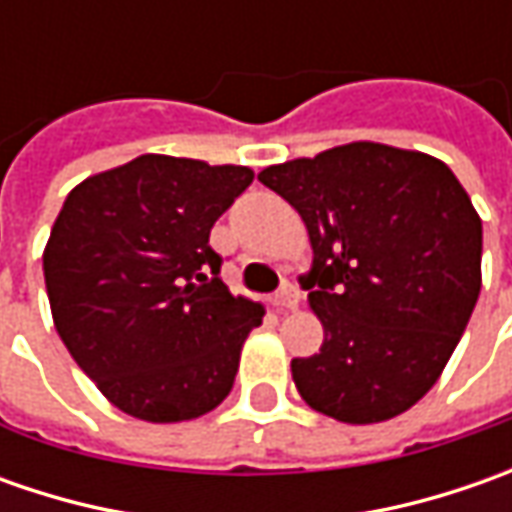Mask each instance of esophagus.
<instances>
[{
    "label": "esophagus",
    "mask_w": 512,
    "mask_h": 512,
    "mask_svg": "<svg viewBox=\"0 0 512 512\" xmlns=\"http://www.w3.org/2000/svg\"><path fill=\"white\" fill-rule=\"evenodd\" d=\"M299 299H302V296H299V290H296L293 285H285L279 293H276L273 305H276V310H282V313H285V310H296V307H299Z\"/></svg>",
    "instance_id": "esophagus-1"
}]
</instances>
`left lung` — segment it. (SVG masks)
<instances>
[{
    "label": "left lung",
    "instance_id": "1",
    "mask_svg": "<svg viewBox=\"0 0 512 512\" xmlns=\"http://www.w3.org/2000/svg\"><path fill=\"white\" fill-rule=\"evenodd\" d=\"M259 182L299 210L313 247L319 353L293 359L313 410L387 422L439 382L482 290V219L436 156L350 142L270 165Z\"/></svg>",
    "mask_w": 512,
    "mask_h": 512
}]
</instances>
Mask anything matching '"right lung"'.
I'll use <instances>...</instances> for the list:
<instances>
[{"instance_id":"right-lung-1","label":"right lung","mask_w":512,"mask_h":512,"mask_svg":"<svg viewBox=\"0 0 512 512\" xmlns=\"http://www.w3.org/2000/svg\"><path fill=\"white\" fill-rule=\"evenodd\" d=\"M253 182L242 165L145 153L73 187L45 245L56 333L102 396L153 424L225 402L265 307L219 279L210 227Z\"/></svg>"}]
</instances>
